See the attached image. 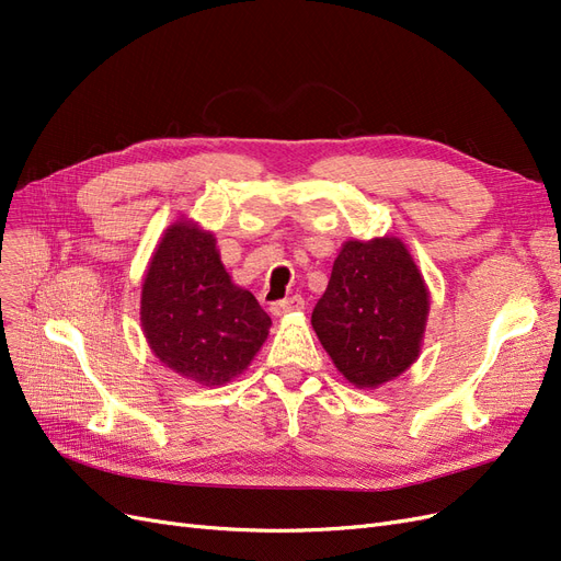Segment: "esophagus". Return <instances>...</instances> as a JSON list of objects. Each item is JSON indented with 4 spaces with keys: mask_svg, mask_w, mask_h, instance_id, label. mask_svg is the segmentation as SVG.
I'll return each mask as SVG.
<instances>
[{
    "mask_svg": "<svg viewBox=\"0 0 561 561\" xmlns=\"http://www.w3.org/2000/svg\"><path fill=\"white\" fill-rule=\"evenodd\" d=\"M301 309H304V299L299 295H295V297L274 301V304H271L268 311L274 313L276 318H280V316H287V313H293V311H301Z\"/></svg>",
    "mask_w": 561,
    "mask_h": 561,
    "instance_id": "obj_1",
    "label": "esophagus"
}]
</instances>
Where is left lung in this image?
I'll use <instances>...</instances> for the list:
<instances>
[{"instance_id":"8db88e82","label":"left lung","mask_w":561,"mask_h":561,"mask_svg":"<svg viewBox=\"0 0 561 561\" xmlns=\"http://www.w3.org/2000/svg\"><path fill=\"white\" fill-rule=\"evenodd\" d=\"M428 290L400 239L346 241L311 325L336 369L358 388L400 377L421 351Z\"/></svg>"}]
</instances>
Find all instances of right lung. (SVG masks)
Returning a JSON list of instances; mask_svg holds the SVG:
<instances>
[{"instance_id":"right-lung-1","label":"right lung","mask_w":561,"mask_h":561,"mask_svg":"<svg viewBox=\"0 0 561 561\" xmlns=\"http://www.w3.org/2000/svg\"><path fill=\"white\" fill-rule=\"evenodd\" d=\"M142 330L157 358L201 386H225L266 342L271 318L233 285L217 241L190 219L165 229L140 299Z\"/></svg>"}]
</instances>
